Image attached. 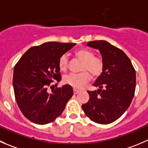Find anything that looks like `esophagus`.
I'll return each mask as SVG.
<instances>
[{
    "label": "esophagus",
    "mask_w": 148,
    "mask_h": 148,
    "mask_svg": "<svg viewBox=\"0 0 148 148\" xmlns=\"http://www.w3.org/2000/svg\"><path fill=\"white\" fill-rule=\"evenodd\" d=\"M79 92V90H76V89H74V94L77 95V94H78Z\"/></svg>",
    "instance_id": "1"
}]
</instances>
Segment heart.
I'll return each instance as SVG.
<instances>
[{"label":"heart","instance_id":"1","mask_svg":"<svg viewBox=\"0 0 148 148\" xmlns=\"http://www.w3.org/2000/svg\"><path fill=\"white\" fill-rule=\"evenodd\" d=\"M75 56L82 61L79 74L70 73L64 77V82L75 89H82L91 79V73L94 77L101 75L104 69V61L100 56H95L94 53L86 48L77 50ZM58 66L61 71H66L69 66V58L66 54H63L58 60Z\"/></svg>","mask_w":148,"mask_h":148}]
</instances>
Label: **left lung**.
<instances>
[{"label":"left lung","instance_id":"obj_1","mask_svg":"<svg viewBox=\"0 0 148 148\" xmlns=\"http://www.w3.org/2000/svg\"><path fill=\"white\" fill-rule=\"evenodd\" d=\"M87 45L100 51L104 69L93 84L99 89L87 91L90 99L82 108L92 121L110 124L120 118L131 104L136 87L135 69L124 51L107 41H91Z\"/></svg>","mask_w":148,"mask_h":148}]
</instances>
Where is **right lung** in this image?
<instances>
[{
	"mask_svg": "<svg viewBox=\"0 0 148 148\" xmlns=\"http://www.w3.org/2000/svg\"><path fill=\"white\" fill-rule=\"evenodd\" d=\"M74 45L76 43L48 42L32 47L14 66L15 98L21 113L29 121L38 124L52 122L62 114L74 95L68 84L56 87L51 93L48 87L53 80L61 81L58 60Z\"/></svg>",
	"mask_w": 148,
	"mask_h": 148,
	"instance_id": "add662e5",
	"label": "right lung"
}]
</instances>
